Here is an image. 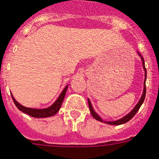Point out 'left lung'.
<instances>
[{"mask_svg":"<svg viewBox=\"0 0 159 159\" xmlns=\"http://www.w3.org/2000/svg\"><path fill=\"white\" fill-rule=\"evenodd\" d=\"M138 54H139V56L141 57V60H142V64H143V68H144V70L145 71V83H144V90H143V94H142V96H141V99H140V101L138 102V103L136 104V106H135L134 109H133V110H132V111L129 113V114H128V115H126V116H124V118H122V119H119V120H116V121H104V120H102V118H101L100 116H99V115H98V114L95 112V111H94L93 108V106H92L91 102H90L89 99H88V102H89V110H90V113H91V115H93V117L94 119H97V120H98V121L103 122V123H106V124H111V125H120V124H125V123H127V122L129 121L130 119H132V118L134 117V115H136V112L139 111V109H140V107L141 106L142 103L144 102V100H145V93H146V88H145L146 69H145V61H144V58L141 57V55L140 54V53H138Z\"/></svg>","mask_w":159,"mask_h":159,"instance_id":"8db88e82","label":"left lung"}]
</instances>
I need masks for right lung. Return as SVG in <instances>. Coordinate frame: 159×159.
<instances>
[{
  "label": "right lung",
  "mask_w": 159,
  "mask_h": 159,
  "mask_svg": "<svg viewBox=\"0 0 159 159\" xmlns=\"http://www.w3.org/2000/svg\"><path fill=\"white\" fill-rule=\"evenodd\" d=\"M68 85L65 89H63V91L61 92V93L60 94V96L58 97L56 102L53 103V105L48 108L44 109H33V108H27V107H25V106H22L21 104H19L18 102H17L14 98L13 97V95L11 94L12 98H13V101H14V104L17 106V108L19 110V111H23V113L27 114V115H30L31 117L35 118H46V117H50V116H53L55 114H57V111H59V109L61 108V106L62 104V102L64 100V98H65L66 92L67 90Z\"/></svg>",
  "instance_id": "right-lung-1"
}]
</instances>
